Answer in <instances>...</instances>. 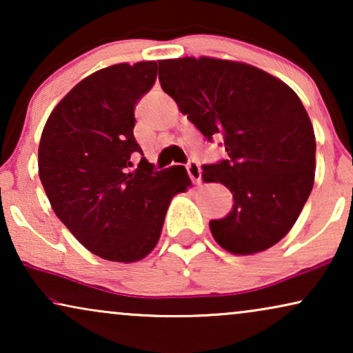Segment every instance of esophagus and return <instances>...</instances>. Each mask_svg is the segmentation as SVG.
Returning a JSON list of instances; mask_svg holds the SVG:
<instances>
[{"mask_svg": "<svg viewBox=\"0 0 353 353\" xmlns=\"http://www.w3.org/2000/svg\"><path fill=\"white\" fill-rule=\"evenodd\" d=\"M186 170H188V175L194 183H201V178H202V170H201V165L197 163L196 161H191L190 163L186 165Z\"/></svg>", "mask_w": 353, "mask_h": 353, "instance_id": "34e87169", "label": "esophagus"}]
</instances>
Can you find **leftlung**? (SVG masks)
Masks as SVG:
<instances>
[{
  "label": "left lung",
  "instance_id": "8db88e82",
  "mask_svg": "<svg viewBox=\"0 0 353 353\" xmlns=\"http://www.w3.org/2000/svg\"><path fill=\"white\" fill-rule=\"evenodd\" d=\"M162 90L228 157L202 165L205 181L233 192V209L210 220L231 254L272 248L289 233L315 180V133L299 96L281 80L243 62L183 57L159 62Z\"/></svg>",
  "mask_w": 353,
  "mask_h": 353
}]
</instances>
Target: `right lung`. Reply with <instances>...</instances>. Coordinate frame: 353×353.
<instances>
[{
	"label": "right lung",
	"mask_w": 353,
	"mask_h": 353,
	"mask_svg": "<svg viewBox=\"0 0 353 353\" xmlns=\"http://www.w3.org/2000/svg\"><path fill=\"white\" fill-rule=\"evenodd\" d=\"M157 62L115 64L86 77L43 128L38 173L52 210L90 252L137 262L156 248L172 197L191 185L186 168L157 172L133 134L134 108Z\"/></svg>",
	"instance_id": "1"
}]
</instances>
